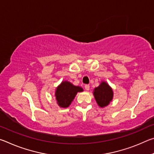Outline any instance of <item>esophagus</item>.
Wrapping results in <instances>:
<instances>
[{"label":"esophagus","instance_id":"34e87169","mask_svg":"<svg viewBox=\"0 0 154 154\" xmlns=\"http://www.w3.org/2000/svg\"><path fill=\"white\" fill-rule=\"evenodd\" d=\"M85 90H90V85H88V84H86V85H85Z\"/></svg>","mask_w":154,"mask_h":154}]
</instances>
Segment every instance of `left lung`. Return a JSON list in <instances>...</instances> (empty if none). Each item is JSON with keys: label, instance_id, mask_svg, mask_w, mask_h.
<instances>
[{"label": "left lung", "instance_id": "1", "mask_svg": "<svg viewBox=\"0 0 154 154\" xmlns=\"http://www.w3.org/2000/svg\"><path fill=\"white\" fill-rule=\"evenodd\" d=\"M94 95L98 105L104 107L107 106L113 98V90L106 82H102L98 87L96 88Z\"/></svg>", "mask_w": 154, "mask_h": 154}]
</instances>
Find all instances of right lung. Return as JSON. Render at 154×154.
Returning a JSON list of instances; mask_svg holds the SVG:
<instances>
[{
	"label": "right lung",
	"instance_id": "right-lung-1",
	"mask_svg": "<svg viewBox=\"0 0 154 154\" xmlns=\"http://www.w3.org/2000/svg\"><path fill=\"white\" fill-rule=\"evenodd\" d=\"M83 89L79 86H75L70 82H64L57 88L56 98L58 105L61 107H68L71 105L78 92H82Z\"/></svg>",
	"mask_w": 154,
	"mask_h": 154
}]
</instances>
